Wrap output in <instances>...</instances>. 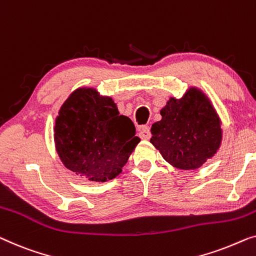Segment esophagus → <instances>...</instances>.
<instances>
[{
	"mask_svg": "<svg viewBox=\"0 0 256 256\" xmlns=\"http://www.w3.org/2000/svg\"><path fill=\"white\" fill-rule=\"evenodd\" d=\"M140 137L142 140H149L151 137V132H150V127L149 126H142L140 128Z\"/></svg>",
	"mask_w": 256,
	"mask_h": 256,
	"instance_id": "obj_1",
	"label": "esophagus"
}]
</instances>
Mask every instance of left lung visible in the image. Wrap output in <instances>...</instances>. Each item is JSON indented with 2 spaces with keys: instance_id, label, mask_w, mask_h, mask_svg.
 I'll return each mask as SVG.
<instances>
[{
  "instance_id": "8db88e82",
  "label": "left lung",
  "mask_w": 256,
  "mask_h": 256,
  "mask_svg": "<svg viewBox=\"0 0 256 256\" xmlns=\"http://www.w3.org/2000/svg\"><path fill=\"white\" fill-rule=\"evenodd\" d=\"M160 116L162 120L151 127L150 142L174 168H201L220 149V120L198 88H190L181 99H170Z\"/></svg>"
}]
</instances>
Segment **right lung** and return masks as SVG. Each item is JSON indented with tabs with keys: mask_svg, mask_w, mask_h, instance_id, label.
Segmentation results:
<instances>
[{
	"mask_svg": "<svg viewBox=\"0 0 256 256\" xmlns=\"http://www.w3.org/2000/svg\"><path fill=\"white\" fill-rule=\"evenodd\" d=\"M135 126L120 116L112 98L80 88L69 96L55 119L54 140L66 168L91 181L119 176L140 143Z\"/></svg>",
	"mask_w": 256,
	"mask_h": 256,
	"instance_id": "obj_1",
	"label": "right lung"
}]
</instances>
